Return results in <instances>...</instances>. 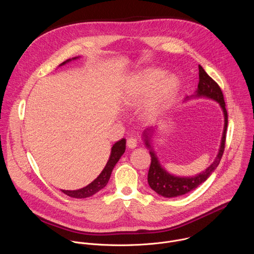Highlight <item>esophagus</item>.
Masks as SVG:
<instances>
[{"label": "esophagus", "instance_id": "34e87169", "mask_svg": "<svg viewBox=\"0 0 254 254\" xmlns=\"http://www.w3.org/2000/svg\"><path fill=\"white\" fill-rule=\"evenodd\" d=\"M127 146L129 149H134L137 146V139L135 137H128L127 140Z\"/></svg>", "mask_w": 254, "mask_h": 254}]
</instances>
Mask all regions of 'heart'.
Returning <instances> with one entry per match:
<instances>
[{
	"instance_id": "1",
	"label": "heart",
	"mask_w": 254,
	"mask_h": 254,
	"mask_svg": "<svg viewBox=\"0 0 254 254\" xmlns=\"http://www.w3.org/2000/svg\"><path fill=\"white\" fill-rule=\"evenodd\" d=\"M178 86L179 82L175 76L164 77L163 71L148 69L138 77L134 88L127 96V103H136L149 93L144 104V112L148 117H156L171 104L177 93Z\"/></svg>"
}]
</instances>
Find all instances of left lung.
Returning <instances> with one entry per match:
<instances>
[{"label":"left lung","mask_w":254,"mask_h":254,"mask_svg":"<svg viewBox=\"0 0 254 254\" xmlns=\"http://www.w3.org/2000/svg\"><path fill=\"white\" fill-rule=\"evenodd\" d=\"M195 96H204L211 98L215 101L218 102L222 108L224 114V130L221 139V146L218 155H217L214 162L202 173L193 176V177H177L169 174L160 164L158 157L154 153L151 148L150 136L151 133L154 131V128H147L143 132L144 142H146L147 148H150V155L152 158L149 174H148V182L150 187L159 195L165 198H173L179 197L189 193L190 191L195 190L199 185L204 183L205 181L209 178L212 172L219 165L221 158L224 153L225 149V140H226V130H227V124H228V116L227 111L225 107L224 96L220 86L214 81L203 69L201 65H199V83L198 89L196 91Z\"/></svg>","instance_id":"8db88e82"}]
</instances>
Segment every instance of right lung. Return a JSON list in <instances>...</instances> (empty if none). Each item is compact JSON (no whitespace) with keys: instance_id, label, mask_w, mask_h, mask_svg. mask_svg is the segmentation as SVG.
<instances>
[{"instance_id":"add662e5","label":"right lung","mask_w":254,"mask_h":254,"mask_svg":"<svg viewBox=\"0 0 254 254\" xmlns=\"http://www.w3.org/2000/svg\"><path fill=\"white\" fill-rule=\"evenodd\" d=\"M76 58L77 57H74V58H72V59H76ZM69 61H70V59L64 61L60 65H63L66 62H69ZM125 151H126V139L122 138L121 140L117 141L113 146L110 159H108V161H107L104 169L102 170V172L93 181V182H91L86 187L78 189V190H73V191L62 190V192L64 194H66L67 196H69V197L78 198V199L87 198V197H90V196L94 195L95 193H97L98 191H100L101 189H103L106 186V184L108 183V180H110V178H111L112 172H113L116 164L119 162L121 157L124 155Z\"/></svg>"}]
</instances>
